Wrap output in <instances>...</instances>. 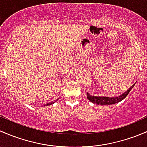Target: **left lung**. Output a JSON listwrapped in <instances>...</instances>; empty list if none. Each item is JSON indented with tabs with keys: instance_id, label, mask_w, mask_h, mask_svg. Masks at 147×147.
<instances>
[{
	"instance_id": "obj_1",
	"label": "left lung",
	"mask_w": 147,
	"mask_h": 147,
	"mask_svg": "<svg viewBox=\"0 0 147 147\" xmlns=\"http://www.w3.org/2000/svg\"><path fill=\"white\" fill-rule=\"evenodd\" d=\"M135 84L132 85L131 87L128 89L127 91L122 94L119 95V96L117 97H101V96H93L89 94L88 93H86L87 95V98L92 102L93 103H96L97 105H113V104L117 103V102H120L122 100L125 99L127 96L129 94L130 90L132 89L134 86Z\"/></svg>"
}]
</instances>
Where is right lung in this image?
<instances>
[{
    "mask_svg": "<svg viewBox=\"0 0 147 147\" xmlns=\"http://www.w3.org/2000/svg\"><path fill=\"white\" fill-rule=\"evenodd\" d=\"M54 102H55V101H54V102H49V103H47V105H51V104L54 103Z\"/></svg>",
    "mask_w": 147,
    "mask_h": 147,
    "instance_id": "1",
    "label": "right lung"
}]
</instances>
